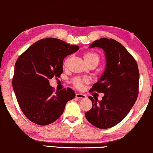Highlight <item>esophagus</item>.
Wrapping results in <instances>:
<instances>
[{"label":"esophagus","mask_w":153,"mask_h":153,"mask_svg":"<svg viewBox=\"0 0 153 153\" xmlns=\"http://www.w3.org/2000/svg\"><path fill=\"white\" fill-rule=\"evenodd\" d=\"M76 97L80 98V99H85L86 97V96L82 93H76Z\"/></svg>","instance_id":"1"}]
</instances>
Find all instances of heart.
Listing matches in <instances>:
<instances>
[{"label":"heart","mask_w":153,"mask_h":153,"mask_svg":"<svg viewBox=\"0 0 153 153\" xmlns=\"http://www.w3.org/2000/svg\"><path fill=\"white\" fill-rule=\"evenodd\" d=\"M83 58H84L85 62L87 64L91 63V62H96V63L98 64V62L100 61V56H98V54L96 53H94V52H85V53H83ZM68 58H65L64 61V65H66L67 62H68ZM86 82V80L85 79H81L80 78H75L74 80H73V83L75 86L77 88H81L83 86V83Z\"/></svg>","instance_id":"b5f03b06"}]
</instances>
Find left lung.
<instances>
[{"instance_id": "obj_1", "label": "left lung", "mask_w": 153, "mask_h": 153, "mask_svg": "<svg viewBox=\"0 0 153 153\" xmlns=\"http://www.w3.org/2000/svg\"><path fill=\"white\" fill-rule=\"evenodd\" d=\"M90 48H102L105 53L106 68L90 92L103 93L101 101L89 96L93 107L85 116L100 129L110 128L125 118L139 94V72L137 62L127 50L113 39L94 41Z\"/></svg>"}]
</instances>
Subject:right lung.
Returning a JSON list of instances; mask_svg holds the SVG:
<instances>
[{
    "instance_id": "right-lung-1",
    "label": "right lung",
    "mask_w": 153,
    "mask_h": 153,
    "mask_svg": "<svg viewBox=\"0 0 153 153\" xmlns=\"http://www.w3.org/2000/svg\"><path fill=\"white\" fill-rule=\"evenodd\" d=\"M79 48L50 37L36 42L18 58L12 87L28 120L39 125L51 124L62 114L67 102L74 99L75 93L70 88L54 93L49 79L60 76L63 59Z\"/></svg>"
}]
</instances>
